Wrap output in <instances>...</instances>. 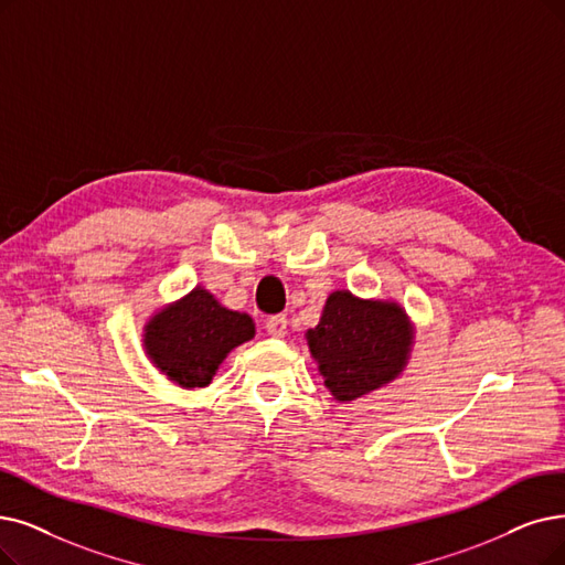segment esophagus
Listing matches in <instances>:
<instances>
[{
	"mask_svg": "<svg viewBox=\"0 0 565 565\" xmlns=\"http://www.w3.org/2000/svg\"><path fill=\"white\" fill-rule=\"evenodd\" d=\"M266 331L274 338H285L287 333V318L285 315H274V318L266 320Z\"/></svg>",
	"mask_w": 565,
	"mask_h": 565,
	"instance_id": "obj_1",
	"label": "esophagus"
}]
</instances>
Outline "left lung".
I'll use <instances>...</instances> for the list:
<instances>
[{
    "instance_id": "1",
    "label": "left lung",
    "mask_w": 565,
    "mask_h": 565,
    "mask_svg": "<svg viewBox=\"0 0 565 565\" xmlns=\"http://www.w3.org/2000/svg\"><path fill=\"white\" fill-rule=\"evenodd\" d=\"M413 338L415 327L396 301L359 299L348 289L331 291L320 324L306 331L324 387L341 403L396 380Z\"/></svg>"
}]
</instances>
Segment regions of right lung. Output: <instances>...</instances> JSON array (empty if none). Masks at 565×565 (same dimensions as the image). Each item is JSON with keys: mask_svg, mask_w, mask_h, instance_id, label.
<instances>
[{"mask_svg": "<svg viewBox=\"0 0 565 565\" xmlns=\"http://www.w3.org/2000/svg\"><path fill=\"white\" fill-rule=\"evenodd\" d=\"M250 338V315L224 308L201 285L157 310L143 327V348L152 366L185 390L211 385L227 354Z\"/></svg>", "mask_w": 565, "mask_h": 565, "instance_id": "add662e5", "label": "right lung"}]
</instances>
